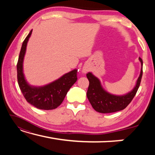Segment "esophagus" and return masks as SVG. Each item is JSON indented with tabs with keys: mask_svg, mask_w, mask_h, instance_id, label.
Masks as SVG:
<instances>
[{
	"mask_svg": "<svg viewBox=\"0 0 155 155\" xmlns=\"http://www.w3.org/2000/svg\"><path fill=\"white\" fill-rule=\"evenodd\" d=\"M87 72V69H86V68H83V73H86Z\"/></svg>",
	"mask_w": 155,
	"mask_h": 155,
	"instance_id": "34e87169",
	"label": "esophagus"
}]
</instances>
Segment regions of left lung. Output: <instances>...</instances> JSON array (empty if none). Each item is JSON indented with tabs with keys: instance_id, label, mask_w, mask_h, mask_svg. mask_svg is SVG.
<instances>
[{
	"instance_id": "8db88e82",
	"label": "left lung",
	"mask_w": 155,
	"mask_h": 155,
	"mask_svg": "<svg viewBox=\"0 0 155 155\" xmlns=\"http://www.w3.org/2000/svg\"><path fill=\"white\" fill-rule=\"evenodd\" d=\"M139 60L141 65L140 77L137 78L134 88L124 95H114L107 92L102 87L101 81L98 78L91 72L87 73V77L90 84L87 91V97L94 110L102 114H108L121 111L129 104L137 93L142 77L143 61L140 57H139Z\"/></svg>"
}]
</instances>
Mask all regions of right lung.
I'll list each match as a JSON object with an SVG mask.
<instances>
[{
  "label": "right lung",
  "instance_id": "1",
  "mask_svg": "<svg viewBox=\"0 0 155 155\" xmlns=\"http://www.w3.org/2000/svg\"><path fill=\"white\" fill-rule=\"evenodd\" d=\"M32 31H30L22 43L17 64L18 83L23 96L28 103L36 108L43 110L56 109L62 103L68 90L77 80V70L66 73L58 79L48 85L35 87L31 86L25 79L23 73V61L28 41Z\"/></svg>",
  "mask_w": 155,
  "mask_h": 155
}]
</instances>
